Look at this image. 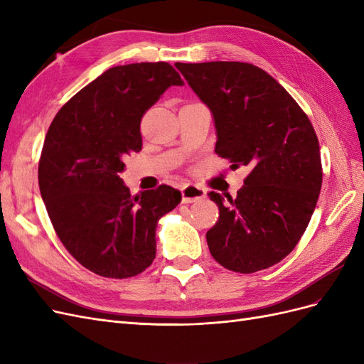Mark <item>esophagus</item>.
<instances>
[{
	"label": "esophagus",
	"mask_w": 364,
	"mask_h": 364,
	"mask_svg": "<svg viewBox=\"0 0 364 364\" xmlns=\"http://www.w3.org/2000/svg\"><path fill=\"white\" fill-rule=\"evenodd\" d=\"M206 191L197 185H185L182 188V202L183 203H193L205 199Z\"/></svg>",
	"instance_id": "1"
}]
</instances>
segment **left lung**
I'll return each instance as SVG.
<instances>
[{
	"instance_id": "1",
	"label": "left lung",
	"mask_w": 364,
	"mask_h": 364,
	"mask_svg": "<svg viewBox=\"0 0 364 364\" xmlns=\"http://www.w3.org/2000/svg\"><path fill=\"white\" fill-rule=\"evenodd\" d=\"M211 109L215 153L250 173L235 199L211 191L217 223L206 232L213 258L228 270L272 267L299 243L322 186L321 149L311 121L264 70L246 62H176Z\"/></svg>"
}]
</instances>
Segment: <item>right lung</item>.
I'll use <instances>...</instances> for the list:
<instances>
[{
    "mask_svg": "<svg viewBox=\"0 0 364 364\" xmlns=\"http://www.w3.org/2000/svg\"><path fill=\"white\" fill-rule=\"evenodd\" d=\"M173 85L183 82L167 62L109 68L60 107L43 141L38 179L53 228L100 277L144 272L156 255L158 220L182 200L168 185L132 197L118 176L142 147V117Z\"/></svg>",
    "mask_w": 364,
    "mask_h": 364,
    "instance_id": "right-lung-1",
    "label": "right lung"
}]
</instances>
